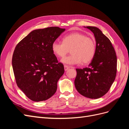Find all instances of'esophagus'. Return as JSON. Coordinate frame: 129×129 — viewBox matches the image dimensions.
Wrapping results in <instances>:
<instances>
[{
    "mask_svg": "<svg viewBox=\"0 0 129 129\" xmlns=\"http://www.w3.org/2000/svg\"><path fill=\"white\" fill-rule=\"evenodd\" d=\"M64 71H67V70H68V69L69 68V67H68V66H67V65H64Z\"/></svg>",
    "mask_w": 129,
    "mask_h": 129,
    "instance_id": "esophagus-1",
    "label": "esophagus"
}]
</instances>
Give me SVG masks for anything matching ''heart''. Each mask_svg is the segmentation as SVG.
I'll return each mask as SVG.
<instances>
[{
  "instance_id": "1",
  "label": "heart",
  "mask_w": 129,
  "mask_h": 129,
  "mask_svg": "<svg viewBox=\"0 0 129 129\" xmlns=\"http://www.w3.org/2000/svg\"><path fill=\"white\" fill-rule=\"evenodd\" d=\"M63 42L54 41L52 50L54 55L64 57L71 50V55L61 60L62 63L72 65L82 62L87 64L93 58L96 53V43L92 38L85 34L75 32L64 36Z\"/></svg>"
}]
</instances>
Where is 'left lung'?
Wrapping results in <instances>:
<instances>
[{"mask_svg":"<svg viewBox=\"0 0 129 129\" xmlns=\"http://www.w3.org/2000/svg\"><path fill=\"white\" fill-rule=\"evenodd\" d=\"M94 34L96 42L94 57L88 67L76 69L75 86L81 95L97 99L104 96L115 80L117 56L110 40L99 28L84 27Z\"/></svg>","mask_w":129,"mask_h":129,"instance_id":"8db88e82","label":"left lung"}]
</instances>
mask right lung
Returning a JSON list of instances; mask_svg holds the SVG:
<instances>
[{
    "instance_id": "1",
    "label": "right lung",
    "mask_w": 129,
    "mask_h": 129,
    "mask_svg": "<svg viewBox=\"0 0 129 129\" xmlns=\"http://www.w3.org/2000/svg\"><path fill=\"white\" fill-rule=\"evenodd\" d=\"M64 30L58 27L35 29L15 47L12 63L16 83L33 101L48 100L56 91L64 70L53 53L52 44Z\"/></svg>"
}]
</instances>
